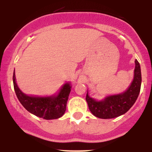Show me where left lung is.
Listing matches in <instances>:
<instances>
[{"label": "left lung", "instance_id": "obj_1", "mask_svg": "<svg viewBox=\"0 0 152 152\" xmlns=\"http://www.w3.org/2000/svg\"><path fill=\"white\" fill-rule=\"evenodd\" d=\"M134 79L131 85L124 93L107 96L104 100L96 101L88 95L86 101L89 110L93 115L102 119L114 118L126 113L137 100L141 86V70L138 61L136 59Z\"/></svg>", "mask_w": 152, "mask_h": 152}]
</instances>
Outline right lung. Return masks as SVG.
I'll return each mask as SVG.
<instances>
[{"instance_id":"right-lung-1","label":"right lung","mask_w":152,"mask_h":152,"mask_svg":"<svg viewBox=\"0 0 152 152\" xmlns=\"http://www.w3.org/2000/svg\"><path fill=\"white\" fill-rule=\"evenodd\" d=\"M13 84L18 100L31 114L45 120H52L62 117L65 113L67 99L71 90L70 82L62 86L56 96L46 97H37L24 94L17 85L15 72L13 73Z\"/></svg>"}]
</instances>
